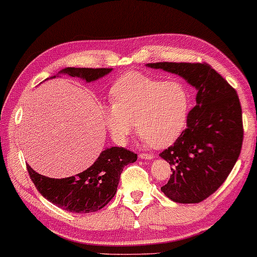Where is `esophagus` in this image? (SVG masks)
I'll return each mask as SVG.
<instances>
[{
    "mask_svg": "<svg viewBox=\"0 0 257 257\" xmlns=\"http://www.w3.org/2000/svg\"><path fill=\"white\" fill-rule=\"evenodd\" d=\"M140 159H145V160H151L153 159V154H147V153H140L139 154Z\"/></svg>",
    "mask_w": 257,
    "mask_h": 257,
    "instance_id": "esophagus-1",
    "label": "esophagus"
}]
</instances>
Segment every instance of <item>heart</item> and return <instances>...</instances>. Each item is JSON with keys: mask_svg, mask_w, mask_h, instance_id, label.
I'll use <instances>...</instances> for the list:
<instances>
[{"mask_svg": "<svg viewBox=\"0 0 257 257\" xmlns=\"http://www.w3.org/2000/svg\"><path fill=\"white\" fill-rule=\"evenodd\" d=\"M112 105L104 107L105 125L115 142L125 143L133 125L140 138L156 149L170 146L187 120L191 97L179 80H163L143 72L121 75L110 90Z\"/></svg>", "mask_w": 257, "mask_h": 257, "instance_id": "heart-1", "label": "heart"}]
</instances>
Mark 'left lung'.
Instances as JSON below:
<instances>
[{"instance_id": "1", "label": "left lung", "mask_w": 257, "mask_h": 257, "mask_svg": "<svg viewBox=\"0 0 257 257\" xmlns=\"http://www.w3.org/2000/svg\"><path fill=\"white\" fill-rule=\"evenodd\" d=\"M149 68L175 73L196 89V105L187 126L159 156L170 163V180L161 187L174 202L198 203L223 184L240 156L243 124L240 99L207 63H149Z\"/></svg>"}]
</instances>
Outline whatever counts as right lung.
I'll return each instance as SVG.
<instances>
[{"instance_id":"1","label":"right lung","mask_w":257,"mask_h":257,"mask_svg":"<svg viewBox=\"0 0 257 257\" xmlns=\"http://www.w3.org/2000/svg\"><path fill=\"white\" fill-rule=\"evenodd\" d=\"M111 70L65 68L59 73L78 77L90 83L107 75ZM136 160L135 152L124 147H110L100 153L92 166L75 177L52 179L36 173L29 165L27 168L37 191L51 203L68 212L91 213L101 209L111 201L117 192L122 170Z\"/></svg>"}]
</instances>
